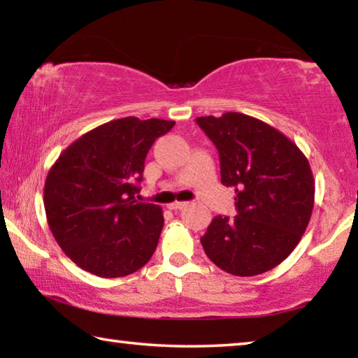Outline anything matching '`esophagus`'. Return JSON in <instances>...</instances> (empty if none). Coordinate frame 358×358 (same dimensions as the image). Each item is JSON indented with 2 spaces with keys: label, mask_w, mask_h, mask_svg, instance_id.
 <instances>
[{
  "label": "esophagus",
  "mask_w": 358,
  "mask_h": 358,
  "mask_svg": "<svg viewBox=\"0 0 358 358\" xmlns=\"http://www.w3.org/2000/svg\"><path fill=\"white\" fill-rule=\"evenodd\" d=\"M186 205H187V202H173V203H169L167 207L171 210H181V208H185Z\"/></svg>",
  "instance_id": "1"
}]
</instances>
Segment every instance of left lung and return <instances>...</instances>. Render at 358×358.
Listing matches in <instances>:
<instances>
[{
    "label": "left lung",
    "mask_w": 358,
    "mask_h": 358,
    "mask_svg": "<svg viewBox=\"0 0 358 358\" xmlns=\"http://www.w3.org/2000/svg\"><path fill=\"white\" fill-rule=\"evenodd\" d=\"M196 121L220 151L221 183L237 194V216H215L201 238L205 254L230 275L265 273L295 250L310 222V162L282 132L250 115Z\"/></svg>",
    "instance_id": "left-lung-1"
}]
</instances>
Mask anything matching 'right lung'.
Returning <instances> with one entry per match:
<instances>
[{"instance_id": "obj_1", "label": "right lung", "mask_w": 358, "mask_h": 358, "mask_svg": "<svg viewBox=\"0 0 358 358\" xmlns=\"http://www.w3.org/2000/svg\"><path fill=\"white\" fill-rule=\"evenodd\" d=\"M175 121L126 117L78 137L48 171L47 222L66 256L101 278L131 275L159 241V205L136 201L151 145Z\"/></svg>"}]
</instances>
